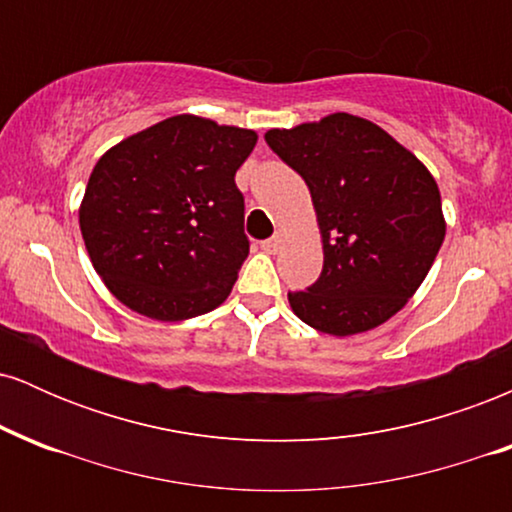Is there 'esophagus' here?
<instances>
[{
	"instance_id": "esophagus-1",
	"label": "esophagus",
	"mask_w": 512,
	"mask_h": 512,
	"mask_svg": "<svg viewBox=\"0 0 512 512\" xmlns=\"http://www.w3.org/2000/svg\"><path fill=\"white\" fill-rule=\"evenodd\" d=\"M281 243H284V238H281V236H274V238L264 240V243H262V250H264V252H269V255H274V252H279Z\"/></svg>"
}]
</instances>
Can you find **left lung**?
Returning a JSON list of instances; mask_svg holds the SVG:
<instances>
[{
  "mask_svg": "<svg viewBox=\"0 0 512 512\" xmlns=\"http://www.w3.org/2000/svg\"><path fill=\"white\" fill-rule=\"evenodd\" d=\"M264 139L308 185L325 252L320 279L289 293L291 310L332 337L383 325L443 245L438 182L383 127L349 113L269 129Z\"/></svg>",
  "mask_w": 512,
  "mask_h": 512,
  "instance_id": "obj_1",
  "label": "left lung"
}]
</instances>
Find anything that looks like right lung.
I'll return each mask as SVG.
<instances>
[{
	"label": "right lung",
	"mask_w": 512,
	"mask_h": 512,
	"mask_svg": "<svg viewBox=\"0 0 512 512\" xmlns=\"http://www.w3.org/2000/svg\"><path fill=\"white\" fill-rule=\"evenodd\" d=\"M255 144L252 129L175 115L98 158L79 226L117 301L161 322L226 301L250 252L236 170Z\"/></svg>",
	"instance_id": "1"
}]
</instances>
